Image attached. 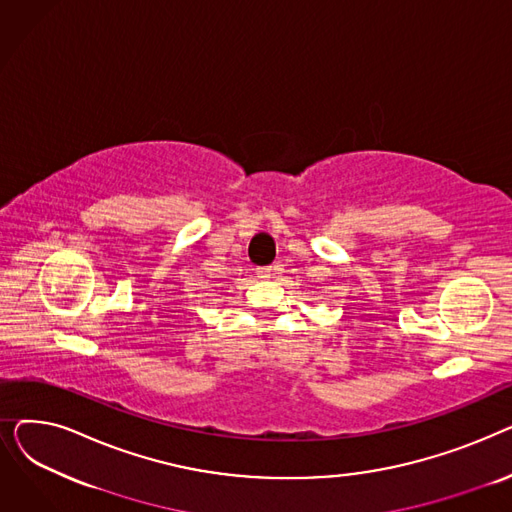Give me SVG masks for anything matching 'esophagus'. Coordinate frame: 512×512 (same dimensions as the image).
<instances>
[{"instance_id":"1","label":"esophagus","mask_w":512,"mask_h":512,"mask_svg":"<svg viewBox=\"0 0 512 512\" xmlns=\"http://www.w3.org/2000/svg\"><path fill=\"white\" fill-rule=\"evenodd\" d=\"M270 276H272V267H257V278L267 280Z\"/></svg>"}]
</instances>
